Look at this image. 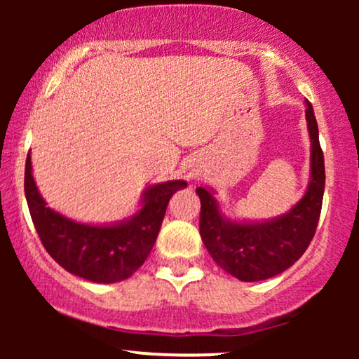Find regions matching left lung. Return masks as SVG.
<instances>
[{
	"mask_svg": "<svg viewBox=\"0 0 359 359\" xmlns=\"http://www.w3.org/2000/svg\"><path fill=\"white\" fill-rule=\"evenodd\" d=\"M311 139V175L306 193L287 212L263 220H233L222 212L215 189L199 186V232L204 247L224 271L245 283L263 281L292 266L316 233L320 217L325 165L312 104L306 101Z\"/></svg>",
	"mask_w": 359,
	"mask_h": 359,
	"instance_id": "8db88e82",
	"label": "left lung"
}]
</instances>
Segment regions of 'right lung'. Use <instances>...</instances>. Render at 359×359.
Returning a JSON list of instances; mask_svg holds the SVG:
<instances>
[{"mask_svg": "<svg viewBox=\"0 0 359 359\" xmlns=\"http://www.w3.org/2000/svg\"><path fill=\"white\" fill-rule=\"evenodd\" d=\"M186 186L184 180L149 184L129 217L86 224L48 208L34 181L31 151L24 173L29 212L48 255L68 273L100 284L124 281L144 264L158 237L171 196Z\"/></svg>", "mask_w": 359, "mask_h": 359, "instance_id": "right-lung-1", "label": "right lung"}]
</instances>
